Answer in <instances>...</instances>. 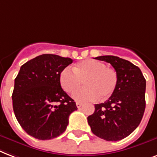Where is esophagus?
Segmentation results:
<instances>
[{"label":"esophagus","mask_w":157,"mask_h":157,"mask_svg":"<svg viewBox=\"0 0 157 157\" xmlns=\"http://www.w3.org/2000/svg\"><path fill=\"white\" fill-rule=\"evenodd\" d=\"M82 105V103L81 102H76V106H77L78 108H80L81 106Z\"/></svg>","instance_id":"34e87169"}]
</instances>
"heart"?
Masks as SVG:
<instances>
[{"mask_svg": "<svg viewBox=\"0 0 157 157\" xmlns=\"http://www.w3.org/2000/svg\"><path fill=\"white\" fill-rule=\"evenodd\" d=\"M73 98L78 101H94L100 98L105 100L115 92L118 85V74L113 68L95 59H85L76 63L73 70L65 68L59 75V83L67 93H73L81 85Z\"/></svg>", "mask_w": 157, "mask_h": 157, "instance_id": "b5f03b06", "label": "heart"}]
</instances>
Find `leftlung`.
Wrapping results in <instances>:
<instances>
[{"label":"left lung","instance_id":"left-lung-1","mask_svg":"<svg viewBox=\"0 0 157 157\" xmlns=\"http://www.w3.org/2000/svg\"><path fill=\"white\" fill-rule=\"evenodd\" d=\"M95 59L110 63L118 74L115 92L104 103L96 104L87 117L91 130L106 141L128 137L140 124L146 107V79L140 69L128 60L114 56Z\"/></svg>","mask_w":157,"mask_h":157}]
</instances>
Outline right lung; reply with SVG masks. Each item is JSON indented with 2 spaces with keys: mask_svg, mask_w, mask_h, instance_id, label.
Segmentation results:
<instances>
[{
  "mask_svg": "<svg viewBox=\"0 0 157 157\" xmlns=\"http://www.w3.org/2000/svg\"><path fill=\"white\" fill-rule=\"evenodd\" d=\"M73 59L43 54L22 65L14 79L12 101L18 122L28 134L49 140L65 131L76 103L62 89L59 75Z\"/></svg>",
  "mask_w": 157,
  "mask_h": 157,
  "instance_id": "add662e5",
  "label": "right lung"
}]
</instances>
